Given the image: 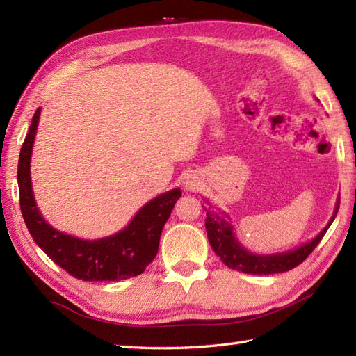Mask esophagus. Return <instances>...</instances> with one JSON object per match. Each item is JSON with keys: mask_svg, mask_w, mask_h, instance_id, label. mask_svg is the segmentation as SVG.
<instances>
[{"mask_svg": "<svg viewBox=\"0 0 356 356\" xmlns=\"http://www.w3.org/2000/svg\"><path fill=\"white\" fill-rule=\"evenodd\" d=\"M185 188L186 191H197L200 188V182L195 177H188L185 180Z\"/></svg>", "mask_w": 356, "mask_h": 356, "instance_id": "1", "label": "esophagus"}]
</instances>
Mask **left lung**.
I'll use <instances>...</instances> for the list:
<instances>
[{
  "instance_id": "1",
  "label": "left lung",
  "mask_w": 356,
  "mask_h": 356,
  "mask_svg": "<svg viewBox=\"0 0 356 356\" xmlns=\"http://www.w3.org/2000/svg\"><path fill=\"white\" fill-rule=\"evenodd\" d=\"M206 207L203 209L207 211V232L211 248L214 249V252L220 257V260L231 269H236L245 274L252 275H268V274H280V272L291 270L295 266H298L300 263H303L316 245L320 243L324 234L329 229V226L334 222L337 217L339 200L337 202L335 213L332 216L327 226L324 228L318 236L314 240L307 241V243L301 245L300 248L293 249V251H287L282 254H272V255H257L246 251V249L238 243V240L234 236L232 225L229 223L228 217L222 211H217L208 200L203 202Z\"/></svg>"
}]
</instances>
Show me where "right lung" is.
<instances>
[{"instance_id": "right-lung-1", "label": "right lung", "mask_w": 356, "mask_h": 356, "mask_svg": "<svg viewBox=\"0 0 356 356\" xmlns=\"http://www.w3.org/2000/svg\"><path fill=\"white\" fill-rule=\"evenodd\" d=\"M40 113L41 108L35 111L18 161L19 207L30 236L58 266L74 278L84 282H119L140 275L157 255L163 225L182 191L176 188L149 200L125 229L111 237L82 240L51 228L36 208L30 180V157Z\"/></svg>"}]
</instances>
